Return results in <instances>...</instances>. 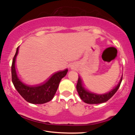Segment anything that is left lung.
<instances>
[{"label": "left lung", "instance_id": "8db88e82", "mask_svg": "<svg viewBox=\"0 0 135 135\" xmlns=\"http://www.w3.org/2000/svg\"><path fill=\"white\" fill-rule=\"evenodd\" d=\"M122 80L121 77L120 81L116 86L111 90L104 94H97L90 91L84 86L82 83V80L79 76H78V83L76 85V90L79 94V97L83 102L87 104H100V103H105L113 97L116 91L118 90L120 86Z\"/></svg>", "mask_w": 135, "mask_h": 135}]
</instances>
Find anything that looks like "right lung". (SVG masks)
<instances>
[{"instance_id":"add662e5","label":"right lung","mask_w":135,"mask_h":135,"mask_svg":"<svg viewBox=\"0 0 135 135\" xmlns=\"http://www.w3.org/2000/svg\"><path fill=\"white\" fill-rule=\"evenodd\" d=\"M18 47L17 49L11 65V79L14 87L27 102L32 104H44L50 101L54 97L61 79L67 75L68 70L54 73L47 80L39 85H30L25 84L17 75L15 68Z\"/></svg>"}]
</instances>
